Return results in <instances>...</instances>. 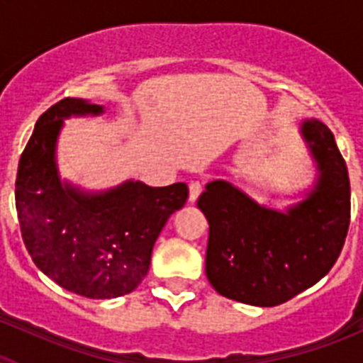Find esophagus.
Wrapping results in <instances>:
<instances>
[{
    "label": "esophagus",
    "mask_w": 363,
    "mask_h": 363,
    "mask_svg": "<svg viewBox=\"0 0 363 363\" xmlns=\"http://www.w3.org/2000/svg\"><path fill=\"white\" fill-rule=\"evenodd\" d=\"M201 194V184L200 182H191V185H189V201L191 203H194V201L198 200V196Z\"/></svg>",
    "instance_id": "esophagus-1"
}]
</instances>
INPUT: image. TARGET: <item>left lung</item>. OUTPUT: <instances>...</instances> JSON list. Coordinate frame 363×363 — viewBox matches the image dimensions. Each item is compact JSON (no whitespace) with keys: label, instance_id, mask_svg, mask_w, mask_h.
<instances>
[{"label":"left lung","instance_id":"left-lung-1","mask_svg":"<svg viewBox=\"0 0 363 363\" xmlns=\"http://www.w3.org/2000/svg\"><path fill=\"white\" fill-rule=\"evenodd\" d=\"M318 179L300 203H256L225 179L205 185L198 207L209 221L205 272L230 300L274 307L322 280L336 264L351 218V185L335 134L318 120L300 127Z\"/></svg>","mask_w":363,"mask_h":363}]
</instances>
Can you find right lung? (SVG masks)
Segmentation results:
<instances>
[{
	"label": "right lung",
	"instance_id": "right-lung-1",
	"mask_svg": "<svg viewBox=\"0 0 363 363\" xmlns=\"http://www.w3.org/2000/svg\"><path fill=\"white\" fill-rule=\"evenodd\" d=\"M101 112V105L79 98L47 108L16 176V211L32 262L63 289L94 300L123 296L142 284L154 242L189 196L185 184L125 182L96 194L62 184L56 142L63 120Z\"/></svg>",
	"mask_w": 363,
	"mask_h": 363
}]
</instances>
